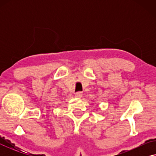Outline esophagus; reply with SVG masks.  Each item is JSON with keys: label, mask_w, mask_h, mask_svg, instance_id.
I'll use <instances>...</instances> for the list:
<instances>
[{"label": "esophagus", "mask_w": 156, "mask_h": 156, "mask_svg": "<svg viewBox=\"0 0 156 156\" xmlns=\"http://www.w3.org/2000/svg\"><path fill=\"white\" fill-rule=\"evenodd\" d=\"M82 95H83V94L81 92V91H77V92L75 93V97H78V98H81L82 97Z\"/></svg>", "instance_id": "esophagus-1"}]
</instances>
